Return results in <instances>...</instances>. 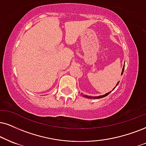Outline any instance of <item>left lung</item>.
<instances>
[{
    "mask_svg": "<svg viewBox=\"0 0 146 146\" xmlns=\"http://www.w3.org/2000/svg\"><path fill=\"white\" fill-rule=\"evenodd\" d=\"M124 70H125V66H123V70H122V73H121V74L123 75V72H124ZM120 82V81H119ZM119 82H118V83L116 84V86L118 85V83H119ZM116 87H114V89L115 88H116ZM113 89V90H114ZM111 93V91L110 92H108V93H106V94H105V95H100V96H96V97H91V96H88V95H82V96L83 97H84V98H88V99H100V98H104V97H106L107 96V95H108L110 93Z\"/></svg>",
    "mask_w": 146,
    "mask_h": 146,
    "instance_id": "obj_1",
    "label": "left lung"
}]
</instances>
